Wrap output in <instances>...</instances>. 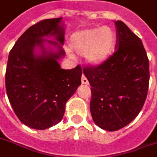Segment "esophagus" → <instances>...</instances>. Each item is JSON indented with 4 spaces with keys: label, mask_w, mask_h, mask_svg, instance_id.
<instances>
[{
    "label": "esophagus",
    "mask_w": 157,
    "mask_h": 157,
    "mask_svg": "<svg viewBox=\"0 0 157 157\" xmlns=\"http://www.w3.org/2000/svg\"><path fill=\"white\" fill-rule=\"evenodd\" d=\"M81 82H82V84H85V85H89V81L84 75L81 77Z\"/></svg>",
    "instance_id": "34e87169"
}]
</instances>
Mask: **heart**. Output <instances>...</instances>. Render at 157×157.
<instances>
[{
	"label": "heart",
	"instance_id": "heart-1",
	"mask_svg": "<svg viewBox=\"0 0 157 157\" xmlns=\"http://www.w3.org/2000/svg\"><path fill=\"white\" fill-rule=\"evenodd\" d=\"M117 43L116 34L108 26L93 28L75 33L71 37V45L76 52L86 54L92 64H101L113 53Z\"/></svg>",
	"mask_w": 157,
	"mask_h": 157
}]
</instances>
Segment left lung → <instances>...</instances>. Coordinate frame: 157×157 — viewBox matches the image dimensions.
Returning a JSON list of instances; mask_svg holds the SVG:
<instances>
[{
    "label": "left lung",
    "mask_w": 157,
    "mask_h": 157,
    "mask_svg": "<svg viewBox=\"0 0 157 157\" xmlns=\"http://www.w3.org/2000/svg\"><path fill=\"white\" fill-rule=\"evenodd\" d=\"M117 27L116 51L97 66L85 67L91 85V115L97 125L117 131L137 117L149 84V60L141 40L121 21Z\"/></svg>",
    "instance_id": "8db88e82"
}]
</instances>
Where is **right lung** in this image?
Masks as SVG:
<instances>
[{
    "label": "right lung",
    "mask_w": 157,
    "mask_h": 157,
    "mask_svg": "<svg viewBox=\"0 0 157 157\" xmlns=\"http://www.w3.org/2000/svg\"><path fill=\"white\" fill-rule=\"evenodd\" d=\"M61 17L42 20L32 25L17 40L11 49L5 72V88L9 102L18 119L34 129H46L58 124L64 117L65 104L81 84L82 69L78 64L62 69L57 60L64 55L62 45L64 29ZM56 36L57 54L48 53L43 37ZM40 46L42 54L35 56Z\"/></svg>",
    "instance_id": "add662e5"
}]
</instances>
